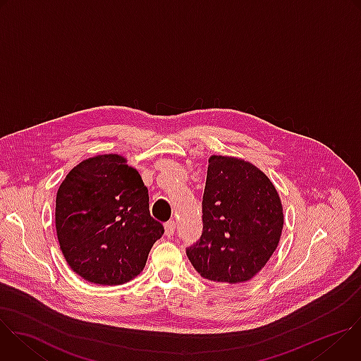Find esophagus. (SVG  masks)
I'll return each instance as SVG.
<instances>
[{"label": "esophagus", "mask_w": 361, "mask_h": 361, "mask_svg": "<svg viewBox=\"0 0 361 361\" xmlns=\"http://www.w3.org/2000/svg\"><path fill=\"white\" fill-rule=\"evenodd\" d=\"M164 230H166V235H167V237L174 235V231H176V221H173V220L167 221V223L164 224Z\"/></svg>", "instance_id": "1"}]
</instances>
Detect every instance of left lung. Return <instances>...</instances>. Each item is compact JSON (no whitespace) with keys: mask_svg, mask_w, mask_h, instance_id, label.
<instances>
[{"mask_svg":"<svg viewBox=\"0 0 361 361\" xmlns=\"http://www.w3.org/2000/svg\"><path fill=\"white\" fill-rule=\"evenodd\" d=\"M283 204L273 181L250 161L209 159L202 197V234L187 248L204 279L241 284L267 264L283 231Z\"/></svg>","mask_w":361,"mask_h":361,"instance_id":"left-lung-1","label":"left lung"}]
</instances>
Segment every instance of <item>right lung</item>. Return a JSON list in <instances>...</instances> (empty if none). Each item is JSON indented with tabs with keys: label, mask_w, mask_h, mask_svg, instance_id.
Returning a JSON list of instances; mask_svg holds the SVG:
<instances>
[{
	"label": "right lung",
	"mask_w": 361,
	"mask_h": 361,
	"mask_svg": "<svg viewBox=\"0 0 361 361\" xmlns=\"http://www.w3.org/2000/svg\"><path fill=\"white\" fill-rule=\"evenodd\" d=\"M148 205V190L126 157L101 154L77 164L56 198L57 238L71 270L101 286L135 279L164 233Z\"/></svg>",
	"instance_id": "right-lung-1"
}]
</instances>
